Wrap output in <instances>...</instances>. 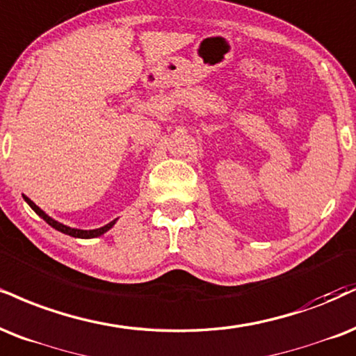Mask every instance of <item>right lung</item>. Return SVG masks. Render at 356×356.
<instances>
[{"label":"right lung","instance_id":"obj_1","mask_svg":"<svg viewBox=\"0 0 356 356\" xmlns=\"http://www.w3.org/2000/svg\"><path fill=\"white\" fill-rule=\"evenodd\" d=\"M23 199L26 200V204L29 205V207L33 209L34 212L38 213V216L41 217L42 220L46 222V224H49L51 227H53V229H56V230H59V232H63V234H66V235H71V237H76V238H94V237H99V235H102V234H106L108 232L109 229H113L114 227V224L115 222H118V219L115 220H113V222H109V224H106L104 227H99V229H92V230H83V229H72V227H70V225H64V224H61V222H58V220H54L53 217H49L48 213H46L44 211H42V209H40L38 207L36 204L33 202L31 199H29V197H26V195H23Z\"/></svg>","mask_w":356,"mask_h":356}]
</instances>
